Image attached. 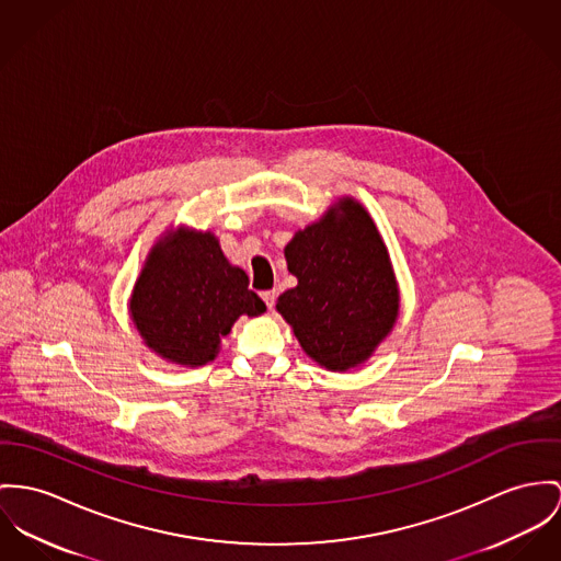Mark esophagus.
I'll return each mask as SVG.
<instances>
[{
	"instance_id": "1",
	"label": "esophagus",
	"mask_w": 561,
	"mask_h": 561,
	"mask_svg": "<svg viewBox=\"0 0 561 561\" xmlns=\"http://www.w3.org/2000/svg\"><path fill=\"white\" fill-rule=\"evenodd\" d=\"M275 290H266V293H262V301L266 302V307L268 309H273V305H275Z\"/></svg>"
}]
</instances>
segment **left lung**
Returning <instances> with one entry per match:
<instances>
[{
	"label": "left lung",
	"instance_id": "1",
	"mask_svg": "<svg viewBox=\"0 0 561 561\" xmlns=\"http://www.w3.org/2000/svg\"><path fill=\"white\" fill-rule=\"evenodd\" d=\"M297 286L275 309L302 352L329 371L363 365L399 318V284L387 243L369 211L352 196L297 230L284 248Z\"/></svg>",
	"mask_w": 561,
	"mask_h": 561
}]
</instances>
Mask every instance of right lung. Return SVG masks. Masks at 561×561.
Returning <instances> with one entry per match:
<instances>
[{
  "instance_id": "right-lung-1",
  "label": "right lung",
  "mask_w": 561,
  "mask_h": 561,
  "mask_svg": "<svg viewBox=\"0 0 561 561\" xmlns=\"http://www.w3.org/2000/svg\"><path fill=\"white\" fill-rule=\"evenodd\" d=\"M241 266L230 264L211 230L179 226L149 250L129 295L142 344L162 360L203 367L241 316L266 311Z\"/></svg>"
}]
</instances>
